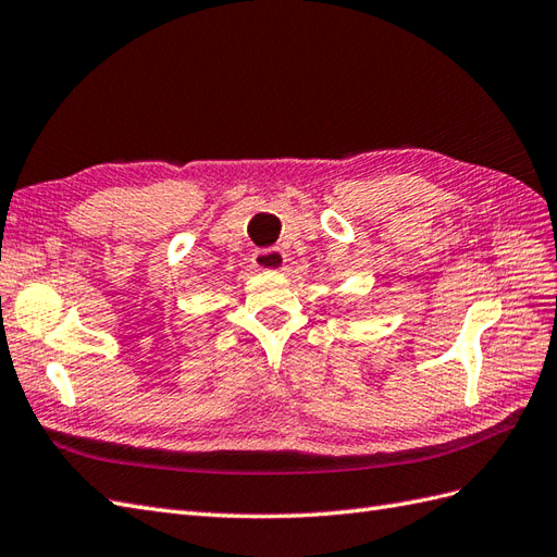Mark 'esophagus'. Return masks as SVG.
Instances as JSON below:
<instances>
[{"label":"esophagus","instance_id":"34e87169","mask_svg":"<svg viewBox=\"0 0 557 557\" xmlns=\"http://www.w3.org/2000/svg\"><path fill=\"white\" fill-rule=\"evenodd\" d=\"M251 263L259 268V270H282L284 263H287V259H284V253L280 249L270 247V249L253 251Z\"/></svg>","mask_w":557,"mask_h":557}]
</instances>
